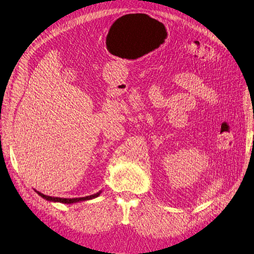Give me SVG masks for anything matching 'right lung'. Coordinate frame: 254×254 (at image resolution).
Masks as SVG:
<instances>
[{
	"instance_id": "1",
	"label": "right lung",
	"mask_w": 254,
	"mask_h": 254,
	"mask_svg": "<svg viewBox=\"0 0 254 254\" xmlns=\"http://www.w3.org/2000/svg\"><path fill=\"white\" fill-rule=\"evenodd\" d=\"M35 192H37V194H40L43 199L50 201V202H58V203H64V204H73V203H77V202H81V201H88V200H92L95 199L97 196L101 193V190H99L98 192L91 194V195H87V196H82V198H73V199H67V198H58V196H50V195H46L40 191H37L34 190Z\"/></svg>"
}]
</instances>
